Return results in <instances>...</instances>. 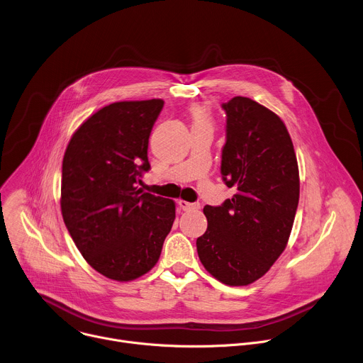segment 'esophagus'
I'll return each mask as SVG.
<instances>
[{
  "label": "esophagus",
  "mask_w": 363,
  "mask_h": 363,
  "mask_svg": "<svg viewBox=\"0 0 363 363\" xmlns=\"http://www.w3.org/2000/svg\"><path fill=\"white\" fill-rule=\"evenodd\" d=\"M178 205H179V208L182 211H191V210L199 208V203L198 202H188V201H182V199L178 201Z\"/></svg>",
  "instance_id": "34e87169"
}]
</instances>
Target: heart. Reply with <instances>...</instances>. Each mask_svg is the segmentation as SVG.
Listing matches in <instances>:
<instances>
[{"instance_id": "b5f03b06", "label": "heart", "mask_w": 363, "mask_h": 363, "mask_svg": "<svg viewBox=\"0 0 363 363\" xmlns=\"http://www.w3.org/2000/svg\"><path fill=\"white\" fill-rule=\"evenodd\" d=\"M191 118L194 126H213V118L210 109L203 105H195L191 108Z\"/></svg>"}]
</instances>
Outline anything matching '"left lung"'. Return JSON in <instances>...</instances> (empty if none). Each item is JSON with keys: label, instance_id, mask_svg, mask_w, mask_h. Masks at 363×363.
<instances>
[{"label": "left lung", "instance_id": "8db88e82", "mask_svg": "<svg viewBox=\"0 0 363 363\" xmlns=\"http://www.w3.org/2000/svg\"><path fill=\"white\" fill-rule=\"evenodd\" d=\"M225 112L221 175L237 194L205 205L208 227L196 240L201 263L228 286L264 276L284 251L298 205V168L290 135L267 108L235 96Z\"/></svg>", "mask_w": 363, "mask_h": 363}]
</instances>
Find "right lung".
Instances as JSON below:
<instances>
[{
	"label": "right lung",
	"mask_w": 363,
	"mask_h": 363,
	"mask_svg": "<svg viewBox=\"0 0 363 363\" xmlns=\"http://www.w3.org/2000/svg\"><path fill=\"white\" fill-rule=\"evenodd\" d=\"M164 100L118 101L90 116L63 158L62 214L100 274L129 281L147 273L175 220L174 201L139 188L150 169L147 143Z\"/></svg>",
	"instance_id": "add662e5"
}]
</instances>
